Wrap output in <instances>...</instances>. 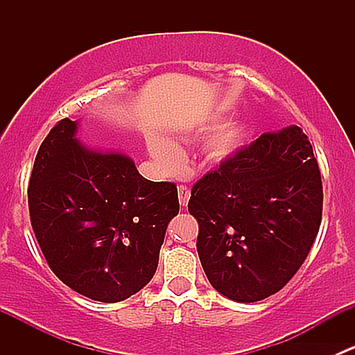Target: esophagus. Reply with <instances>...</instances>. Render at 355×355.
<instances>
[{
    "mask_svg": "<svg viewBox=\"0 0 355 355\" xmlns=\"http://www.w3.org/2000/svg\"><path fill=\"white\" fill-rule=\"evenodd\" d=\"M189 198H191V191L185 185H180L178 187V200H180V206L185 207L189 204Z\"/></svg>",
    "mask_w": 355,
    "mask_h": 355,
    "instance_id": "34e87169",
    "label": "esophagus"
}]
</instances>
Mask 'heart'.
Here are the masks:
<instances>
[{
  "label": "heart",
  "instance_id": "1",
  "mask_svg": "<svg viewBox=\"0 0 355 355\" xmlns=\"http://www.w3.org/2000/svg\"><path fill=\"white\" fill-rule=\"evenodd\" d=\"M239 135L235 130H223L207 142V151L214 157H225L237 148ZM151 153L163 170H175L182 161V151L171 139L157 135L151 141Z\"/></svg>",
  "mask_w": 355,
  "mask_h": 355
}]
</instances>
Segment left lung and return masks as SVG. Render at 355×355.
Masks as SVG:
<instances>
[{"label": "left lung", "mask_w": 355, "mask_h": 355, "mask_svg": "<svg viewBox=\"0 0 355 355\" xmlns=\"http://www.w3.org/2000/svg\"><path fill=\"white\" fill-rule=\"evenodd\" d=\"M323 184L297 125L266 132L192 187L198 254L207 280L235 302H257L288 284L314 244Z\"/></svg>", "instance_id": "obj_1"}]
</instances>
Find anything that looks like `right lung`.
I'll use <instances>...</instances> for the list:
<instances>
[{"label":"right lung","mask_w":355,"mask_h":355,"mask_svg":"<svg viewBox=\"0 0 355 355\" xmlns=\"http://www.w3.org/2000/svg\"><path fill=\"white\" fill-rule=\"evenodd\" d=\"M63 118L42 141L28 182V211L53 273L75 292L120 302L155 277L177 185L151 182L123 153L77 139Z\"/></svg>","instance_id":"right-lung-1"}]
</instances>
